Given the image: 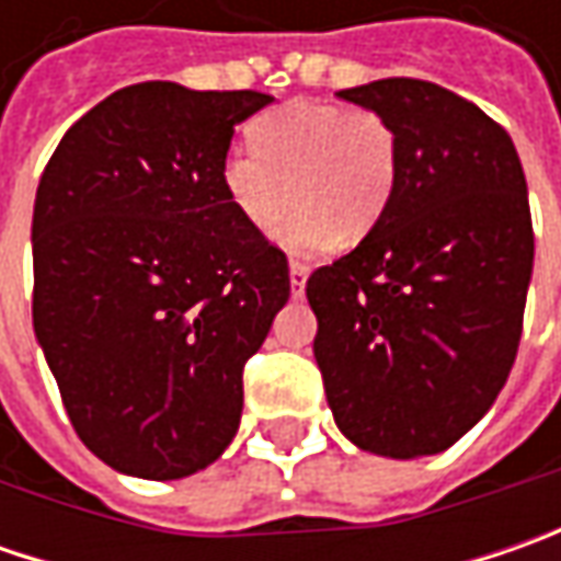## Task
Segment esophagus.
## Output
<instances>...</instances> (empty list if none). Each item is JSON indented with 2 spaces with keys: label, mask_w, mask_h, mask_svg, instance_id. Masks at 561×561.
I'll return each mask as SVG.
<instances>
[{
  "label": "esophagus",
  "mask_w": 561,
  "mask_h": 561,
  "mask_svg": "<svg viewBox=\"0 0 561 561\" xmlns=\"http://www.w3.org/2000/svg\"><path fill=\"white\" fill-rule=\"evenodd\" d=\"M306 277H309V265L299 262V259H290V290L293 299H299L306 293Z\"/></svg>",
  "instance_id": "esophagus-1"
}]
</instances>
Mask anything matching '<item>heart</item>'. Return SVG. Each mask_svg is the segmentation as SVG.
Here are the masks:
<instances>
[{"mask_svg": "<svg viewBox=\"0 0 561 561\" xmlns=\"http://www.w3.org/2000/svg\"><path fill=\"white\" fill-rule=\"evenodd\" d=\"M252 149H230L221 184L237 215L271 233L287 215L284 243L318 252L368 237L387 215L399 178L393 124L375 108L299 99L249 124ZM294 199H289V193Z\"/></svg>", "mask_w": 561, "mask_h": 561, "instance_id": "1", "label": "heart"}]
</instances>
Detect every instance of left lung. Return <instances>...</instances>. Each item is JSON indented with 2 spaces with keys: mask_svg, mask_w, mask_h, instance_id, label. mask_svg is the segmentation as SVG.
<instances>
[{
  "mask_svg": "<svg viewBox=\"0 0 561 561\" xmlns=\"http://www.w3.org/2000/svg\"><path fill=\"white\" fill-rule=\"evenodd\" d=\"M393 124L387 215L306 280L314 358L350 440L390 459L434 456L500 397L522 340L534 268L525 171L512 137L427 80L340 90Z\"/></svg>",
  "mask_w": 561,
  "mask_h": 561,
  "instance_id": "left-lung-1",
  "label": "left lung"
}]
</instances>
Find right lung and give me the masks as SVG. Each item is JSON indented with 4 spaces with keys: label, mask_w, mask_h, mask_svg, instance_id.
<instances>
[{
    "label": "right lung",
    "mask_w": 561,
    "mask_h": 561,
    "mask_svg": "<svg viewBox=\"0 0 561 561\" xmlns=\"http://www.w3.org/2000/svg\"><path fill=\"white\" fill-rule=\"evenodd\" d=\"M255 90L124 87L55 146L33 205V331L90 453L174 481L243 415V368L290 299L287 255L221 184Z\"/></svg>",
    "instance_id": "add662e5"
}]
</instances>
